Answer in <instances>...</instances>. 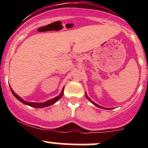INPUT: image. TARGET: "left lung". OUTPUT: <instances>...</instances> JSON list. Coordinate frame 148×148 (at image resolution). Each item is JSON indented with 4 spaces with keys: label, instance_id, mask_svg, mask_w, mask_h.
I'll list each match as a JSON object with an SVG mask.
<instances>
[{
    "label": "left lung",
    "instance_id": "8db88e82",
    "mask_svg": "<svg viewBox=\"0 0 148 148\" xmlns=\"http://www.w3.org/2000/svg\"><path fill=\"white\" fill-rule=\"evenodd\" d=\"M86 98H87V99H88V100H89V101H90V102H92V103H93V104H94V105H95V106H96L99 107V108H103V109H109V108H104V107H102V106H99V105L97 104V103H95V102H94V101H92V100H91L90 99V98H89V97H88V95H87V94H86Z\"/></svg>",
    "mask_w": 148,
    "mask_h": 148
}]
</instances>
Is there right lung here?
Here are the masks:
<instances>
[{
	"mask_svg": "<svg viewBox=\"0 0 148 148\" xmlns=\"http://www.w3.org/2000/svg\"><path fill=\"white\" fill-rule=\"evenodd\" d=\"M11 91H12V94L14 95V96L15 97H16L18 100H19L21 102L24 103V104L28 105V106L34 107V108H44V107H47V106H50V105L53 104L54 103H56L57 101H58V100L60 99L61 97H62V95H63L64 88H63V89H62V92H61V94L60 95L56 97L53 98V99H51L49 100V101H47L46 102H43V103H33V102H28V101H24V100L22 99L20 97H18L17 95H16V93H15L12 90V88H11Z\"/></svg>",
	"mask_w": 148,
	"mask_h": 148,
	"instance_id": "obj_1",
	"label": "right lung"
}]
</instances>
